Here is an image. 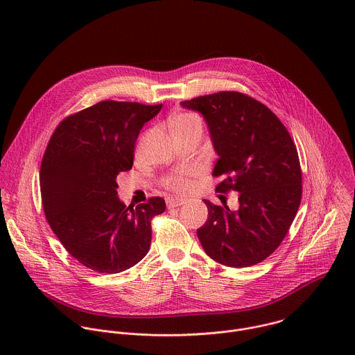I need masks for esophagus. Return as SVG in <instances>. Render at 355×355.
<instances>
[{
	"instance_id": "esophagus-1",
	"label": "esophagus",
	"mask_w": 355,
	"mask_h": 355,
	"mask_svg": "<svg viewBox=\"0 0 355 355\" xmlns=\"http://www.w3.org/2000/svg\"><path fill=\"white\" fill-rule=\"evenodd\" d=\"M166 204H167V208H177V207H181L184 204V200L178 199V198H174V196H168L166 199Z\"/></svg>"
}]
</instances>
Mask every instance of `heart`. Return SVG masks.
Segmentation results:
<instances>
[{"mask_svg": "<svg viewBox=\"0 0 355 355\" xmlns=\"http://www.w3.org/2000/svg\"><path fill=\"white\" fill-rule=\"evenodd\" d=\"M168 126H170L171 133H181V132H187L189 129H202L199 118L196 115L188 114V112L174 115L170 119ZM196 174H198L196 167H185V168L178 170V171L173 173L171 175H168L164 180V184L175 192H185L189 189L192 177H195Z\"/></svg>", "mask_w": 355, "mask_h": 355, "instance_id": "1", "label": "heart"}]
</instances>
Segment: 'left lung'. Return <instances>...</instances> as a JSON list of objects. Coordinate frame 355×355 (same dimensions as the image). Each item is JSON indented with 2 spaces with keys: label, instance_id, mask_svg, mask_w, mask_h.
Wrapping results in <instances>:
<instances>
[{
  "label": "left lung",
  "instance_id": "left-lung-1",
  "mask_svg": "<svg viewBox=\"0 0 355 355\" xmlns=\"http://www.w3.org/2000/svg\"><path fill=\"white\" fill-rule=\"evenodd\" d=\"M204 116L219 159L216 191L239 192V209L204 199L208 220L196 230L207 254L227 267L261 263L286 236L302 198L296 146L286 128L257 99L220 91L181 103Z\"/></svg>",
  "mask_w": 355,
  "mask_h": 355
}]
</instances>
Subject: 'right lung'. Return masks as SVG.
<instances>
[{"label":"right lung","mask_w":355,"mask_h":355,"mask_svg":"<svg viewBox=\"0 0 355 355\" xmlns=\"http://www.w3.org/2000/svg\"><path fill=\"white\" fill-rule=\"evenodd\" d=\"M163 108L103 101L63 119L40 166L46 219L64 248L84 267L116 274L137 264L150 248L151 219L166 211L153 196L126 207L116 175L133 166L143 125Z\"/></svg>","instance_id":"add662e5"}]
</instances>
